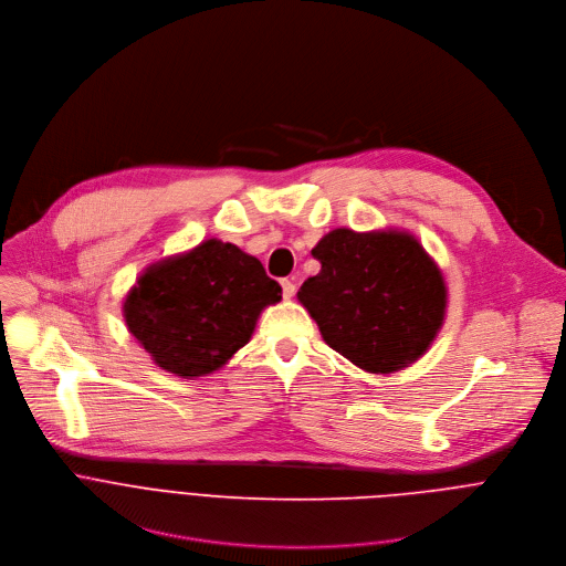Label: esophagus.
Segmentation results:
<instances>
[{"instance_id":"esophagus-1","label":"esophagus","mask_w":566,"mask_h":566,"mask_svg":"<svg viewBox=\"0 0 566 566\" xmlns=\"http://www.w3.org/2000/svg\"><path fill=\"white\" fill-rule=\"evenodd\" d=\"M282 293H284V300H291L295 295V284L291 280H282Z\"/></svg>"}]
</instances>
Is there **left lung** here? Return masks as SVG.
I'll use <instances>...</instances> for the list:
<instances>
[{
    "instance_id": "1",
    "label": "left lung",
    "mask_w": 566,
    "mask_h": 566,
    "mask_svg": "<svg viewBox=\"0 0 566 566\" xmlns=\"http://www.w3.org/2000/svg\"><path fill=\"white\" fill-rule=\"evenodd\" d=\"M311 255L322 269L297 300L332 349L369 374H394L428 352L443 327L448 286L412 232L336 228Z\"/></svg>"
}]
</instances>
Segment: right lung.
Instances as JSON below:
<instances>
[{"label": "right lung", "instance_id": "right-lung-1", "mask_svg": "<svg viewBox=\"0 0 566 566\" xmlns=\"http://www.w3.org/2000/svg\"><path fill=\"white\" fill-rule=\"evenodd\" d=\"M282 300L262 262L221 239L149 264L129 289L123 315L151 360L181 378L221 369L244 347L260 313Z\"/></svg>", "mask_w": 566, "mask_h": 566}]
</instances>
